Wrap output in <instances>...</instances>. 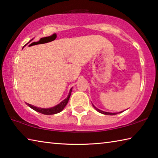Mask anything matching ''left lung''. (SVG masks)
Returning <instances> with one entry per match:
<instances>
[{
  "label": "left lung",
  "instance_id": "obj_1",
  "mask_svg": "<svg viewBox=\"0 0 158 158\" xmlns=\"http://www.w3.org/2000/svg\"><path fill=\"white\" fill-rule=\"evenodd\" d=\"M93 105V104H92ZM93 107H94L96 110H97L99 113H101V114H105V115H116V114H117V113H111V112H106V111H102V110H100V109H98L97 107H95V106L93 105ZM121 112H123V111H121ZM121 112H119V113H121Z\"/></svg>",
  "mask_w": 158,
  "mask_h": 158
}]
</instances>
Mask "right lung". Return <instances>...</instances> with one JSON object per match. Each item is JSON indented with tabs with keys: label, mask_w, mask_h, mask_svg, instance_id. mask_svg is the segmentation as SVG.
Masks as SVG:
<instances>
[{
	"label": "right lung",
	"mask_w": 158,
	"mask_h": 158,
	"mask_svg": "<svg viewBox=\"0 0 158 158\" xmlns=\"http://www.w3.org/2000/svg\"><path fill=\"white\" fill-rule=\"evenodd\" d=\"M72 90H73V88L69 90V94L68 95L67 98H65V100H63L61 102H60L58 105H56L55 106H53V107L51 108H40V107H37V106H35L32 105H30V104L26 103L29 107H31V109H33V110L36 111L39 113H41L42 114H45V115H52V114H56L60 112L61 111H63V109L65 107V106L67 105V104L68 102V100L69 99V97L71 95V93H72Z\"/></svg>",
	"instance_id": "right-lung-1"
}]
</instances>
